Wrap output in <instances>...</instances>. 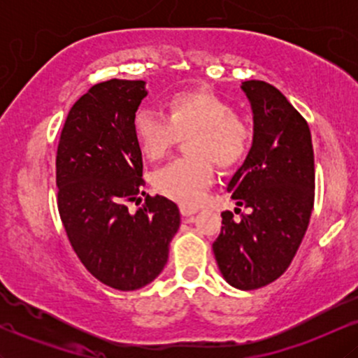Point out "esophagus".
Instances as JSON below:
<instances>
[{
  "mask_svg": "<svg viewBox=\"0 0 358 358\" xmlns=\"http://www.w3.org/2000/svg\"><path fill=\"white\" fill-rule=\"evenodd\" d=\"M180 212H182L185 220L190 222L193 219V215L196 213V208H188V207H185V205H182V207H180Z\"/></svg>",
  "mask_w": 358,
  "mask_h": 358,
  "instance_id": "34e87169",
  "label": "esophagus"
}]
</instances>
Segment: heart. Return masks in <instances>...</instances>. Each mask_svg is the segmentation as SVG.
<instances>
[{"label":"heart","mask_w":358,"mask_h":358,"mask_svg":"<svg viewBox=\"0 0 358 358\" xmlns=\"http://www.w3.org/2000/svg\"><path fill=\"white\" fill-rule=\"evenodd\" d=\"M133 133L148 159H159L187 138L190 158L166 163L153 175L155 190L185 207H196L213 182V165L231 170L241 165L252 145V126L229 101L205 90H185L166 102V117L139 109Z\"/></svg>","instance_id":"1"}]
</instances>
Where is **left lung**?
<instances>
[{"label":"left lung","instance_id":"left-lung-1","mask_svg":"<svg viewBox=\"0 0 358 358\" xmlns=\"http://www.w3.org/2000/svg\"><path fill=\"white\" fill-rule=\"evenodd\" d=\"M254 113V141L227 185L241 220L222 212L213 254L222 276L237 289H257L289 268L315 203V156L306 119L274 85L242 82ZM237 210V208H236Z\"/></svg>","mask_w":358,"mask_h":358}]
</instances>
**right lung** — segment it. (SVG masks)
<instances>
[{"label": "right lung", "mask_w": 358, "mask_h": 358, "mask_svg": "<svg viewBox=\"0 0 358 358\" xmlns=\"http://www.w3.org/2000/svg\"><path fill=\"white\" fill-rule=\"evenodd\" d=\"M145 82L92 85L69 110L57 148V207L73 252L101 282L119 291L146 286L162 273L180 227L178 207L162 195L141 202L143 158L133 117Z\"/></svg>", "instance_id": "add662e5"}]
</instances>
